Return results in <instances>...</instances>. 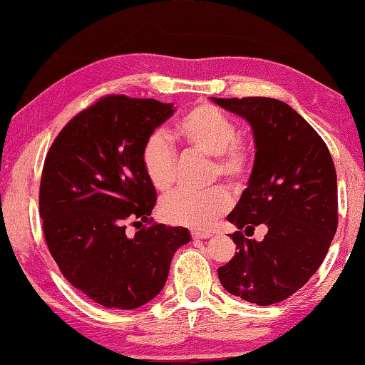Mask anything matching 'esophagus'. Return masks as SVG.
<instances>
[{
    "instance_id": "34e87169",
    "label": "esophagus",
    "mask_w": 365,
    "mask_h": 365,
    "mask_svg": "<svg viewBox=\"0 0 365 365\" xmlns=\"http://www.w3.org/2000/svg\"><path fill=\"white\" fill-rule=\"evenodd\" d=\"M210 232H204V231H191V237L192 239H209Z\"/></svg>"
}]
</instances>
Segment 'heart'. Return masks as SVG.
Listing matches in <instances>:
<instances>
[{
    "instance_id": "1",
    "label": "heart",
    "mask_w": 365,
    "mask_h": 365,
    "mask_svg": "<svg viewBox=\"0 0 365 365\" xmlns=\"http://www.w3.org/2000/svg\"><path fill=\"white\" fill-rule=\"evenodd\" d=\"M237 134V123L226 112L209 103H197L178 118L174 139L213 156V173L239 185L253 173L255 147ZM175 156V147L166 134L156 131L148 135L142 147L140 163L147 180L156 191L166 192L174 185ZM230 207L231 195L225 187L207 191L177 190L163 199L160 215L168 223L202 230L225 215Z\"/></svg>"
}]
</instances>
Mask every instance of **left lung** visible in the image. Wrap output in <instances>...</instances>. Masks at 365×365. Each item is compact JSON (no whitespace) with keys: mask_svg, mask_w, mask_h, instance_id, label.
<instances>
[{"mask_svg":"<svg viewBox=\"0 0 365 365\" xmlns=\"http://www.w3.org/2000/svg\"><path fill=\"white\" fill-rule=\"evenodd\" d=\"M253 128L256 155L248 187L227 215L234 258L218 267L227 292L256 305L288 299L315 275L337 231V174L321 135L274 98H213ZM268 226L261 242L245 235ZM245 229L244 235L240 230Z\"/></svg>","mask_w":365,"mask_h":365,"instance_id":"8db88e82","label":"left lung"}]
</instances>
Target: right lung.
Masks as SVG:
<instances>
[{"label": "right lung", "mask_w": 365, "mask_h": 365, "mask_svg": "<svg viewBox=\"0 0 365 365\" xmlns=\"http://www.w3.org/2000/svg\"><path fill=\"white\" fill-rule=\"evenodd\" d=\"M174 113L156 99L107 95L77 113L47 152L39 213L48 252L76 289L107 309L131 310L158 294L185 227L153 223L156 191L140 153ZM149 226L133 238L128 224Z\"/></svg>", "instance_id": "1"}]
</instances>
